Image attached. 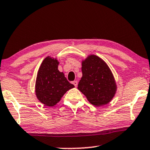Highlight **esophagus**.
<instances>
[{"instance_id":"esophagus-1","label":"esophagus","mask_w":150,"mask_h":150,"mask_svg":"<svg viewBox=\"0 0 150 150\" xmlns=\"http://www.w3.org/2000/svg\"><path fill=\"white\" fill-rule=\"evenodd\" d=\"M72 84H73L75 86H77V81H73V82H72Z\"/></svg>"}]
</instances>
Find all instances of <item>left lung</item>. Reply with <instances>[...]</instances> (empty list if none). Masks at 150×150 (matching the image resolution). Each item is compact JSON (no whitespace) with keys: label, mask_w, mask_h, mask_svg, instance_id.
Wrapping results in <instances>:
<instances>
[{"label":"left lung","mask_w":150,"mask_h":150,"mask_svg":"<svg viewBox=\"0 0 150 150\" xmlns=\"http://www.w3.org/2000/svg\"><path fill=\"white\" fill-rule=\"evenodd\" d=\"M82 77L77 88L96 107L109 103L117 91L115 78L107 63L97 55L90 54L81 62Z\"/></svg>","instance_id":"8db88e82"}]
</instances>
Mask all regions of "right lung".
I'll list each match as a JSON object with an SVG mask.
<instances>
[{
  "label": "right lung",
  "mask_w": 150,
  "mask_h": 150,
  "mask_svg": "<svg viewBox=\"0 0 150 150\" xmlns=\"http://www.w3.org/2000/svg\"><path fill=\"white\" fill-rule=\"evenodd\" d=\"M59 62L48 56L41 63L35 83V94L41 103L48 107L57 104L68 91L74 88L63 72L58 70Z\"/></svg>",
  "instance_id": "add662e5"
}]
</instances>
